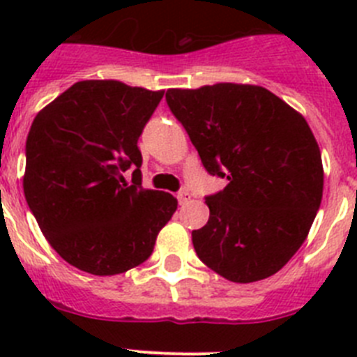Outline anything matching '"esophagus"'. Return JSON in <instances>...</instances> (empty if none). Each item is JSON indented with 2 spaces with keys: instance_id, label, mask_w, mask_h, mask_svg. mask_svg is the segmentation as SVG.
Returning a JSON list of instances; mask_svg holds the SVG:
<instances>
[{
  "instance_id": "obj_1",
  "label": "esophagus",
  "mask_w": 357,
  "mask_h": 357,
  "mask_svg": "<svg viewBox=\"0 0 357 357\" xmlns=\"http://www.w3.org/2000/svg\"><path fill=\"white\" fill-rule=\"evenodd\" d=\"M176 198H178V204H181V206H185L189 202V198H191V195H189L188 191H181V193L176 195Z\"/></svg>"
}]
</instances>
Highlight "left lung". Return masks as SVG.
I'll use <instances>...</instances> for the list:
<instances>
[{
	"label": "left lung",
	"instance_id": "left-lung-1",
	"mask_svg": "<svg viewBox=\"0 0 357 357\" xmlns=\"http://www.w3.org/2000/svg\"><path fill=\"white\" fill-rule=\"evenodd\" d=\"M166 102L211 175L209 222L193 230L204 264L232 282L273 275L302 247L324 191L321 155L304 116L259 85L168 89Z\"/></svg>",
	"mask_w": 357,
	"mask_h": 357
}]
</instances>
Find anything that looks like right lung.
<instances>
[{
  "instance_id": "right-lung-1",
  "label": "right lung",
  "mask_w": 357,
  "mask_h": 357,
  "mask_svg": "<svg viewBox=\"0 0 357 357\" xmlns=\"http://www.w3.org/2000/svg\"><path fill=\"white\" fill-rule=\"evenodd\" d=\"M164 91L118 80L71 85L36 116L23 189L53 250L93 275H118L153 252L176 198L141 185L137 139ZM135 168L132 184L122 173Z\"/></svg>"
}]
</instances>
